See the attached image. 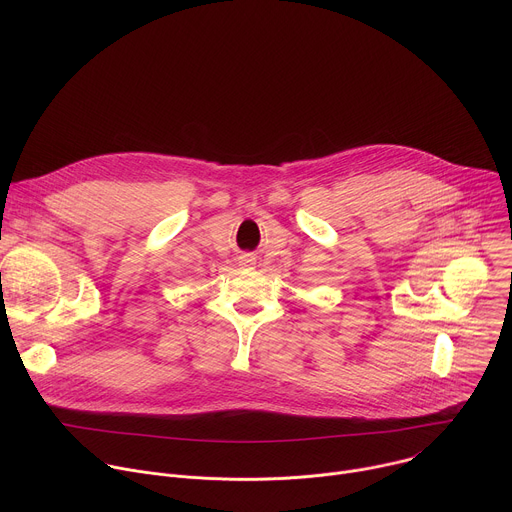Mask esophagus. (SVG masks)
Instances as JSON below:
<instances>
[{
  "label": "esophagus",
  "instance_id": "esophagus-1",
  "mask_svg": "<svg viewBox=\"0 0 512 512\" xmlns=\"http://www.w3.org/2000/svg\"><path fill=\"white\" fill-rule=\"evenodd\" d=\"M247 263H251V259H249V261H247Z\"/></svg>",
  "mask_w": 512,
  "mask_h": 512
}]
</instances>
